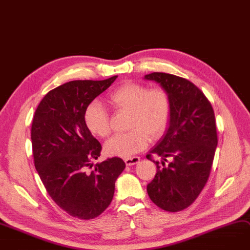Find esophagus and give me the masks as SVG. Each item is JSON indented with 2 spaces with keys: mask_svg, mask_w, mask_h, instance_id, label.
Here are the masks:
<instances>
[{
  "mask_svg": "<svg viewBox=\"0 0 250 250\" xmlns=\"http://www.w3.org/2000/svg\"><path fill=\"white\" fill-rule=\"evenodd\" d=\"M140 158L139 157H131V158H126L125 159V163L126 166H132V165H136L140 162Z\"/></svg>",
  "mask_w": 250,
  "mask_h": 250,
  "instance_id": "1",
  "label": "esophagus"
}]
</instances>
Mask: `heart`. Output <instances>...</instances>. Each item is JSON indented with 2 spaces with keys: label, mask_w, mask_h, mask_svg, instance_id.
<instances>
[{
  "label": "heart",
  "mask_w": 250,
  "mask_h": 250,
  "mask_svg": "<svg viewBox=\"0 0 250 250\" xmlns=\"http://www.w3.org/2000/svg\"><path fill=\"white\" fill-rule=\"evenodd\" d=\"M116 111L129 112L130 131L110 139L104 146L110 156L128 158L143 151L151 138H161L169 126L172 112L171 98L164 88L148 89L139 83L127 82L107 97ZM84 123L91 134L106 138L110 134L109 111L101 103L92 102L84 111Z\"/></svg>",
  "instance_id": "heart-1"
}]
</instances>
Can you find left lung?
Returning a JSON list of instances; mask_svg holds the SVG:
<instances>
[{
    "label": "left lung",
    "instance_id": "left-lung-1",
    "mask_svg": "<svg viewBox=\"0 0 250 250\" xmlns=\"http://www.w3.org/2000/svg\"><path fill=\"white\" fill-rule=\"evenodd\" d=\"M145 79L160 83L172 104L167 131L146 155L157 166L146 191L161 209L182 211L196 200L211 172L218 143L214 110L204 93L185 78L153 72ZM153 155L162 159L161 164L152 160Z\"/></svg>",
    "mask_w": 250,
    "mask_h": 250
}]
</instances>
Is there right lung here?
<instances>
[{
  "instance_id": "add662e5",
  "label": "right lung",
  "mask_w": 250,
  "mask_h": 250,
  "mask_svg": "<svg viewBox=\"0 0 250 250\" xmlns=\"http://www.w3.org/2000/svg\"><path fill=\"white\" fill-rule=\"evenodd\" d=\"M116 77L66 82L43 97L33 118L31 140L39 177L52 200L79 219H93L109 206L114 183L125 168L118 157L93 166L102 145L84 123L87 105Z\"/></svg>"
}]
</instances>
